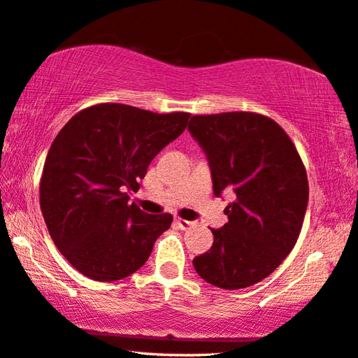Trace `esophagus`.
<instances>
[{
  "label": "esophagus",
  "mask_w": 358,
  "mask_h": 358,
  "mask_svg": "<svg viewBox=\"0 0 358 358\" xmlns=\"http://www.w3.org/2000/svg\"><path fill=\"white\" fill-rule=\"evenodd\" d=\"M175 223L181 228V230H188V228H191L194 225V222H189V220H183V218H175Z\"/></svg>",
  "instance_id": "obj_1"
}]
</instances>
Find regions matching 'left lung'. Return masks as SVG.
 <instances>
[{
    "label": "left lung",
    "instance_id": "left-lung-1",
    "mask_svg": "<svg viewBox=\"0 0 358 358\" xmlns=\"http://www.w3.org/2000/svg\"><path fill=\"white\" fill-rule=\"evenodd\" d=\"M188 131L206 154L213 194H234L228 223L212 230V248L194 257V270L222 289L252 286L294 248L308 202L306 169L289 136L265 115H194Z\"/></svg>",
    "mask_w": 358,
    "mask_h": 358
}]
</instances>
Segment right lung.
I'll return each mask as SVG.
<instances>
[{
	"label": "right lung",
	"instance_id": "obj_1",
	"mask_svg": "<svg viewBox=\"0 0 358 358\" xmlns=\"http://www.w3.org/2000/svg\"><path fill=\"white\" fill-rule=\"evenodd\" d=\"M189 114H154L125 104L80 110L52 141L43 167L40 207L56 248L96 281L140 270L172 215L130 202L149 164L185 131Z\"/></svg>",
	"mask_w": 358,
	"mask_h": 358
}]
</instances>
